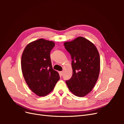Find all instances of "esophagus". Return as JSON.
<instances>
[{
    "instance_id": "34e87169",
    "label": "esophagus",
    "mask_w": 124,
    "mask_h": 124,
    "mask_svg": "<svg viewBox=\"0 0 124 124\" xmlns=\"http://www.w3.org/2000/svg\"><path fill=\"white\" fill-rule=\"evenodd\" d=\"M59 73L60 76H62V75H63V71H60V72H59Z\"/></svg>"
}]
</instances>
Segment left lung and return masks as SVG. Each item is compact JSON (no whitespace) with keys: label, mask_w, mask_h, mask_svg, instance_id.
<instances>
[{"label":"left lung","mask_w":124,"mask_h":124,"mask_svg":"<svg viewBox=\"0 0 124 124\" xmlns=\"http://www.w3.org/2000/svg\"><path fill=\"white\" fill-rule=\"evenodd\" d=\"M64 46L72 59L73 71L72 77L66 83L75 96L84 97L92 91L99 77V52L94 44L82 37L65 42Z\"/></svg>","instance_id":"obj_1"}]
</instances>
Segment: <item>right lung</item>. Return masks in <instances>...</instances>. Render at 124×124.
<instances>
[{
    "label": "right lung",
    "instance_id": "right-lung-1",
    "mask_svg": "<svg viewBox=\"0 0 124 124\" xmlns=\"http://www.w3.org/2000/svg\"><path fill=\"white\" fill-rule=\"evenodd\" d=\"M53 41L40 39L28 44L23 52L21 67L29 88L39 96H45L53 91L60 77L53 69L50 52Z\"/></svg>",
    "mask_w": 124,
    "mask_h": 124
}]
</instances>
